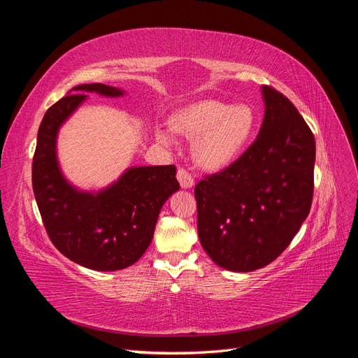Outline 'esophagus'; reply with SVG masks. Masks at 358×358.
Instances as JSON below:
<instances>
[{
  "mask_svg": "<svg viewBox=\"0 0 358 358\" xmlns=\"http://www.w3.org/2000/svg\"><path fill=\"white\" fill-rule=\"evenodd\" d=\"M176 178H178V180H179V185H180L183 189H189V188L194 187V179H192V176L189 175V173H188L187 170L179 169Z\"/></svg>",
  "mask_w": 358,
  "mask_h": 358,
  "instance_id": "obj_1",
  "label": "esophagus"
}]
</instances>
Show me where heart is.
Returning a JSON list of instances; mask_svg holds the SVG:
<instances>
[{
  "mask_svg": "<svg viewBox=\"0 0 358 358\" xmlns=\"http://www.w3.org/2000/svg\"><path fill=\"white\" fill-rule=\"evenodd\" d=\"M176 133L194 142V158L208 170H222L231 166L251 142L257 127V115L246 103L229 104L220 100H200L178 109L171 115ZM161 145L171 146L175 136L167 128L157 129Z\"/></svg>",
  "mask_w": 358,
  "mask_h": 358,
  "instance_id": "obj_1",
  "label": "heart"
}]
</instances>
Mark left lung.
I'll return each instance as SVG.
<instances>
[{"instance_id":"left-lung-1","label":"left lung","mask_w":358,"mask_h":358,"mask_svg":"<svg viewBox=\"0 0 358 358\" xmlns=\"http://www.w3.org/2000/svg\"><path fill=\"white\" fill-rule=\"evenodd\" d=\"M255 142L221 173L196 185L199 237L215 264L252 272L276 259L308 218L315 138L285 95L263 86Z\"/></svg>"}]
</instances>
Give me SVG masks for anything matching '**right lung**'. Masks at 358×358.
<instances>
[{"label":"right lung","mask_w":358,"mask_h":358,"mask_svg":"<svg viewBox=\"0 0 358 358\" xmlns=\"http://www.w3.org/2000/svg\"><path fill=\"white\" fill-rule=\"evenodd\" d=\"M125 95L103 83L78 85L45 113L32 159V189L52 243L76 264L115 272L134 264L152 242L161 208L179 189L175 166L128 167L110 185L85 191L64 176L58 161L61 127L86 94Z\"/></svg>","instance_id":"obj_1"}]
</instances>
